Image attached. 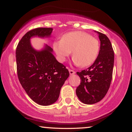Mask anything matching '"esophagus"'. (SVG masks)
Instances as JSON below:
<instances>
[{
	"mask_svg": "<svg viewBox=\"0 0 132 132\" xmlns=\"http://www.w3.org/2000/svg\"><path fill=\"white\" fill-rule=\"evenodd\" d=\"M69 74H70L71 75H75V74L76 73V72H75V71L71 70V69H69Z\"/></svg>",
	"mask_w": 132,
	"mask_h": 132,
	"instance_id": "1",
	"label": "esophagus"
}]
</instances>
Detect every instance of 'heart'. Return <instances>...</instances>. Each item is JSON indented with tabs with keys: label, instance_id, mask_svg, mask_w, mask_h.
<instances>
[{
	"label": "heart",
	"instance_id": "obj_1",
	"mask_svg": "<svg viewBox=\"0 0 132 132\" xmlns=\"http://www.w3.org/2000/svg\"><path fill=\"white\" fill-rule=\"evenodd\" d=\"M53 48L60 63H64L72 54L73 63L82 67H87L94 63L100 50L99 41L88 33L82 31L69 32L56 41Z\"/></svg>",
	"mask_w": 132,
	"mask_h": 132
}]
</instances>
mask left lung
<instances>
[{"label":"left lung","mask_w":132,"mask_h":132,"mask_svg":"<svg viewBox=\"0 0 132 132\" xmlns=\"http://www.w3.org/2000/svg\"><path fill=\"white\" fill-rule=\"evenodd\" d=\"M95 31L101 41L98 56L86 70L76 72L81 81L76 93L79 99L86 104H95L101 101L108 91L112 79L114 63L112 46L105 35Z\"/></svg>","instance_id":"8db88e82"}]
</instances>
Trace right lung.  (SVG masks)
<instances>
[{
	"label": "right lung",
	"instance_id": "add662e5",
	"mask_svg": "<svg viewBox=\"0 0 132 132\" xmlns=\"http://www.w3.org/2000/svg\"><path fill=\"white\" fill-rule=\"evenodd\" d=\"M52 28H37L28 31L18 44L16 61L19 81L28 96L37 104L50 105L59 97L61 87L69 76L48 45L41 50L31 46L32 37L50 38Z\"/></svg>",
	"mask_w": 132,
	"mask_h": 132
}]
</instances>
